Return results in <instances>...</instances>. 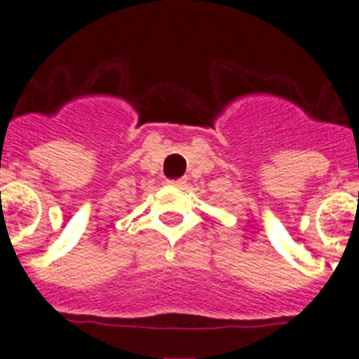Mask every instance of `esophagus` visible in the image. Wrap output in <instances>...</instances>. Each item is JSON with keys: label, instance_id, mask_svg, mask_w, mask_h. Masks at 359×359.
Wrapping results in <instances>:
<instances>
[{"label": "esophagus", "instance_id": "obj_1", "mask_svg": "<svg viewBox=\"0 0 359 359\" xmlns=\"http://www.w3.org/2000/svg\"><path fill=\"white\" fill-rule=\"evenodd\" d=\"M169 186H175V188H182V186H186V180L184 179L169 180Z\"/></svg>", "mask_w": 359, "mask_h": 359}]
</instances>
